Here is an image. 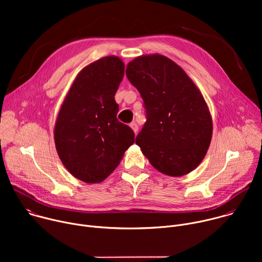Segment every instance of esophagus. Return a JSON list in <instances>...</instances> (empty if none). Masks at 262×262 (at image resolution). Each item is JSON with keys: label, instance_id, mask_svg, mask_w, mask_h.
<instances>
[{"label": "esophagus", "instance_id": "34e87169", "mask_svg": "<svg viewBox=\"0 0 262 262\" xmlns=\"http://www.w3.org/2000/svg\"><path fill=\"white\" fill-rule=\"evenodd\" d=\"M130 127L133 128V130H134L136 134H137V132L139 130V126H138V124H137L136 122H132V123H130Z\"/></svg>", "mask_w": 262, "mask_h": 262}]
</instances>
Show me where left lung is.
Segmentation results:
<instances>
[{
  "mask_svg": "<svg viewBox=\"0 0 262 262\" xmlns=\"http://www.w3.org/2000/svg\"><path fill=\"white\" fill-rule=\"evenodd\" d=\"M144 101L146 122L136 138L160 172L182 176L204 159L212 135L208 106L192 80L162 55L142 56L126 68Z\"/></svg>",
  "mask_w": 262,
  "mask_h": 262,
  "instance_id": "8db88e82",
  "label": "left lung"
}]
</instances>
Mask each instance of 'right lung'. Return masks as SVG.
Returning a JSON list of instances; mask_svg holds the SVG:
<instances>
[{
  "mask_svg": "<svg viewBox=\"0 0 262 262\" xmlns=\"http://www.w3.org/2000/svg\"><path fill=\"white\" fill-rule=\"evenodd\" d=\"M124 76L118 57H104L85 67L60 108L55 144L65 168L80 180L100 182L119 165L135 133L117 119L115 93Z\"/></svg>",
  "mask_w": 262,
  "mask_h": 262,
  "instance_id": "add662e5",
  "label": "right lung"
}]
</instances>
